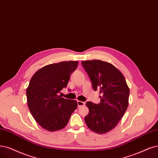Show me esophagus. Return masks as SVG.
Returning <instances> with one entry per match:
<instances>
[{
	"label": "esophagus",
	"instance_id": "obj_1",
	"mask_svg": "<svg viewBox=\"0 0 158 158\" xmlns=\"http://www.w3.org/2000/svg\"><path fill=\"white\" fill-rule=\"evenodd\" d=\"M85 105V102H81V101L77 100V106H78V107L84 106Z\"/></svg>",
	"mask_w": 158,
	"mask_h": 158
}]
</instances>
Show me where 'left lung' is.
Masks as SVG:
<instances>
[{
    "instance_id": "8db88e82",
    "label": "left lung",
    "mask_w": 158,
    "mask_h": 158,
    "mask_svg": "<svg viewBox=\"0 0 158 158\" xmlns=\"http://www.w3.org/2000/svg\"><path fill=\"white\" fill-rule=\"evenodd\" d=\"M95 91L100 89V103L87 102L89 113L85 117L86 126L97 133L112 130L124 116L128 106L130 89L124 75L113 64L100 60L81 62Z\"/></svg>"
}]
</instances>
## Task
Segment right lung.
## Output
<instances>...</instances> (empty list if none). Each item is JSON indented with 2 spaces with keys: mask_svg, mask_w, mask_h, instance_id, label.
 <instances>
[{
  "mask_svg": "<svg viewBox=\"0 0 158 158\" xmlns=\"http://www.w3.org/2000/svg\"><path fill=\"white\" fill-rule=\"evenodd\" d=\"M77 61L51 64L40 69L31 78L27 89L28 109L37 123L49 131L62 130L77 107L75 100L59 95L67 87Z\"/></svg>",
  "mask_w": 158,
  "mask_h": 158,
  "instance_id": "add662e5",
  "label": "right lung"
}]
</instances>
